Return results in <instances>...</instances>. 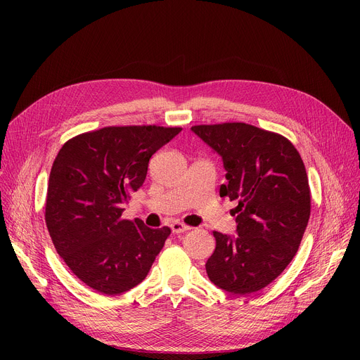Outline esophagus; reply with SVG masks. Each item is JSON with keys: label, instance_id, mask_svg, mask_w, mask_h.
Segmentation results:
<instances>
[{"label": "esophagus", "instance_id": "1", "mask_svg": "<svg viewBox=\"0 0 360 360\" xmlns=\"http://www.w3.org/2000/svg\"><path fill=\"white\" fill-rule=\"evenodd\" d=\"M170 229H172V232L174 233H182V232H186V231H190L191 228L188 224H185V223H182V221H172V224H170Z\"/></svg>", "mask_w": 360, "mask_h": 360}]
</instances>
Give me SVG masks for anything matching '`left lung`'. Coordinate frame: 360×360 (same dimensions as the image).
Masks as SVG:
<instances>
[{
    "label": "left lung",
    "mask_w": 360,
    "mask_h": 360,
    "mask_svg": "<svg viewBox=\"0 0 360 360\" xmlns=\"http://www.w3.org/2000/svg\"><path fill=\"white\" fill-rule=\"evenodd\" d=\"M191 129L223 159L228 184L220 197L238 202V236L213 232L207 276L226 292H258L289 266L305 233L311 214L305 165L295 146L273 131L245 122Z\"/></svg>",
    "instance_id": "8db88e82"
}]
</instances>
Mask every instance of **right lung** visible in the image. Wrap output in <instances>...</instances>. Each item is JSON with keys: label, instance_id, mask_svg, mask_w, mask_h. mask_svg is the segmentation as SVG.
<instances>
[{"label": "right lung", "instance_id": "add662e5", "mask_svg": "<svg viewBox=\"0 0 360 360\" xmlns=\"http://www.w3.org/2000/svg\"><path fill=\"white\" fill-rule=\"evenodd\" d=\"M182 128L105 127L70 139L48 181L45 221L68 269L103 295L141 283L170 229L122 219V204L143 185L148 160Z\"/></svg>", "mask_w": 360, "mask_h": 360}]
</instances>
